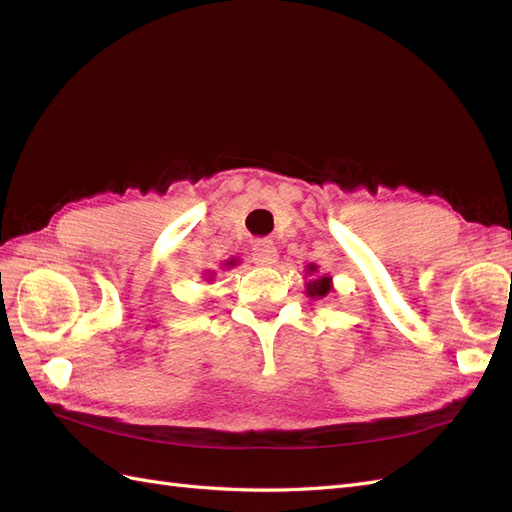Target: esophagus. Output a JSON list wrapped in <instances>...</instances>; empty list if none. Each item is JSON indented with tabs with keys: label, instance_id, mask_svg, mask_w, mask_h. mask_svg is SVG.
Returning a JSON list of instances; mask_svg holds the SVG:
<instances>
[{
	"label": "esophagus",
	"instance_id": "esophagus-1",
	"mask_svg": "<svg viewBox=\"0 0 512 512\" xmlns=\"http://www.w3.org/2000/svg\"><path fill=\"white\" fill-rule=\"evenodd\" d=\"M252 260L260 267H269L277 260V247L273 241H256L252 245Z\"/></svg>",
	"mask_w": 512,
	"mask_h": 512
}]
</instances>
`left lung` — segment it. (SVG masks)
I'll use <instances>...</instances> for the list:
<instances>
[{"mask_svg": "<svg viewBox=\"0 0 512 512\" xmlns=\"http://www.w3.org/2000/svg\"><path fill=\"white\" fill-rule=\"evenodd\" d=\"M309 271H316V267H309ZM307 290H309V294H318V297H324V294H327L329 290H331V282H329V277H322L320 282H309L307 284Z\"/></svg>", "mask_w": 512, "mask_h": 512, "instance_id": "1", "label": "left lung"}]
</instances>
